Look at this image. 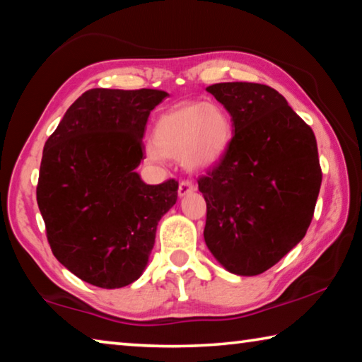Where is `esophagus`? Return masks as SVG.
<instances>
[{
  "instance_id": "1",
  "label": "esophagus",
  "mask_w": 362,
  "mask_h": 362,
  "mask_svg": "<svg viewBox=\"0 0 362 362\" xmlns=\"http://www.w3.org/2000/svg\"><path fill=\"white\" fill-rule=\"evenodd\" d=\"M194 189H196V187H194L193 182L182 180V182L179 183V196H180V198H183V196H187L188 193L194 192Z\"/></svg>"
}]
</instances>
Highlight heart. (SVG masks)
Listing matches in <instances>:
<instances>
[{
    "mask_svg": "<svg viewBox=\"0 0 362 362\" xmlns=\"http://www.w3.org/2000/svg\"><path fill=\"white\" fill-rule=\"evenodd\" d=\"M233 140V121L216 103H182L159 116L153 127L150 161L174 158L192 173H204L220 163Z\"/></svg>",
    "mask_w": 362,
    "mask_h": 362,
    "instance_id": "b5f03b06",
    "label": "heart"
}]
</instances>
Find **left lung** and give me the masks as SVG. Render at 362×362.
Returning <instances> with one entry per match:
<instances>
[{
	"label": "left lung",
	"instance_id": "1",
	"mask_svg": "<svg viewBox=\"0 0 362 362\" xmlns=\"http://www.w3.org/2000/svg\"><path fill=\"white\" fill-rule=\"evenodd\" d=\"M206 90L231 115L235 136L198 180L204 241L230 273L255 276L296 247L311 223L322 180L316 137L269 86L218 83Z\"/></svg>",
	"mask_w": 362,
	"mask_h": 362
}]
</instances>
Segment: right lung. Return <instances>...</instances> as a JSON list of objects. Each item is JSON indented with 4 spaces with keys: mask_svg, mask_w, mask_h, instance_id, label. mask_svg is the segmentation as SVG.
Returning a JSON list of instances; mask_svg holds the SVG:
<instances>
[{
    "mask_svg": "<svg viewBox=\"0 0 362 362\" xmlns=\"http://www.w3.org/2000/svg\"><path fill=\"white\" fill-rule=\"evenodd\" d=\"M158 89H89L46 140L36 201L52 254L86 283L118 289L142 276L156 226L177 201L174 179L146 185L144 159Z\"/></svg>",
    "mask_w": 362,
    "mask_h": 362,
    "instance_id": "add662e5",
    "label": "right lung"
}]
</instances>
